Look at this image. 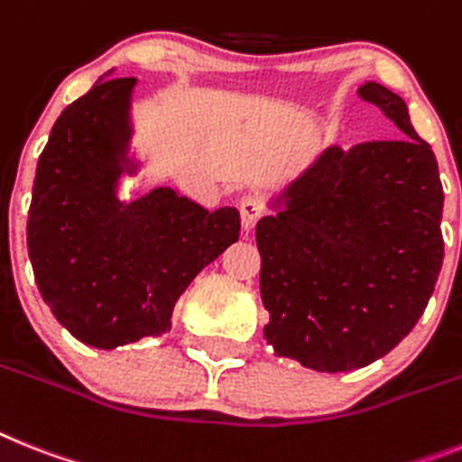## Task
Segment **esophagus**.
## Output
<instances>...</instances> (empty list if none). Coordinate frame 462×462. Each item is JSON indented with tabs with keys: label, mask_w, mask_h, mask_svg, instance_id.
<instances>
[{
	"label": "esophagus",
	"mask_w": 462,
	"mask_h": 462,
	"mask_svg": "<svg viewBox=\"0 0 462 462\" xmlns=\"http://www.w3.org/2000/svg\"><path fill=\"white\" fill-rule=\"evenodd\" d=\"M238 209H240V222H243V231H245V234H253L254 224H257L259 217H262V205H259L257 198L245 196L243 200H240Z\"/></svg>",
	"instance_id": "34e87169"
}]
</instances>
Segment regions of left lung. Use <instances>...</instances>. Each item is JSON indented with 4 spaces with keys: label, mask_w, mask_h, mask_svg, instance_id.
<instances>
[{
    "label": "left lung",
    "mask_w": 462,
    "mask_h": 462,
    "mask_svg": "<svg viewBox=\"0 0 462 462\" xmlns=\"http://www.w3.org/2000/svg\"><path fill=\"white\" fill-rule=\"evenodd\" d=\"M361 98L402 139L326 148L257 222L266 342L321 373L392 352L428 307L444 259L439 167L403 98L365 82Z\"/></svg>",
    "instance_id": "1"
}]
</instances>
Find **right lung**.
Wrapping results in <instances>:
<instances>
[{"label": "right lung", "mask_w": 462, "mask_h": 462, "mask_svg": "<svg viewBox=\"0 0 462 462\" xmlns=\"http://www.w3.org/2000/svg\"><path fill=\"white\" fill-rule=\"evenodd\" d=\"M110 75V72H108ZM134 78L98 79L53 125L34 174L28 254L56 321L97 349L162 335L190 281L240 236L236 208L215 212L160 186L122 200L134 177Z\"/></svg>", "instance_id": "1"}]
</instances>
